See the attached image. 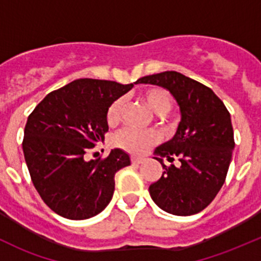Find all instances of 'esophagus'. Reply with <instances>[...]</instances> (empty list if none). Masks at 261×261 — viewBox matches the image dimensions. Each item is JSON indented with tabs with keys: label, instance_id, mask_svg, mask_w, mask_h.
Here are the masks:
<instances>
[{
	"label": "esophagus",
	"instance_id": "obj_1",
	"mask_svg": "<svg viewBox=\"0 0 261 261\" xmlns=\"http://www.w3.org/2000/svg\"><path fill=\"white\" fill-rule=\"evenodd\" d=\"M144 158H139V156H133L131 158V163H133V164H141V163L144 162Z\"/></svg>",
	"mask_w": 261,
	"mask_h": 261
}]
</instances>
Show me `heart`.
I'll list each match as a JSON object with an SVG mask.
<instances>
[{"label": "heart", "mask_w": 261, "mask_h": 261, "mask_svg": "<svg viewBox=\"0 0 261 261\" xmlns=\"http://www.w3.org/2000/svg\"><path fill=\"white\" fill-rule=\"evenodd\" d=\"M143 98L147 106L156 115L164 116L169 114L173 107V99L169 92L160 87H152L143 92ZM125 106V99L117 98L110 105L107 110V121L115 123L120 118L121 111ZM158 136L154 131H141L133 127H125L118 131L114 138V144L117 147L133 154H143L155 141Z\"/></svg>", "instance_id": "b5f03b06"}]
</instances>
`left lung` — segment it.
I'll use <instances>...</instances> for the list:
<instances>
[{"mask_svg": "<svg viewBox=\"0 0 261 261\" xmlns=\"http://www.w3.org/2000/svg\"><path fill=\"white\" fill-rule=\"evenodd\" d=\"M138 82L168 89L180 110L177 133L154 151L164 172L149 187L150 196L172 215L201 212L217 196L230 167L235 147L230 112L211 88L174 70ZM175 156L181 162L178 168L162 163L163 157L172 161Z\"/></svg>", "mask_w": 261, "mask_h": 261, "instance_id": "left-lung-1", "label": "left lung"}]
</instances>
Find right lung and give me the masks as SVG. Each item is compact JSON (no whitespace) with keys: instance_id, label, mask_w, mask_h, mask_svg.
I'll return each instance as SVG.
<instances>
[{"instance_id":"right-lung-1","label":"right lung","mask_w":261,"mask_h":261,"mask_svg":"<svg viewBox=\"0 0 261 261\" xmlns=\"http://www.w3.org/2000/svg\"><path fill=\"white\" fill-rule=\"evenodd\" d=\"M133 87L82 78L50 92L28 117L22 150L31 180L62 217L91 218L112 199L115 174L130 165L128 154L112 149L105 159L86 160L84 155L105 140L110 105Z\"/></svg>"}]
</instances>
